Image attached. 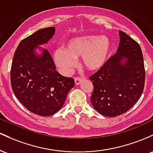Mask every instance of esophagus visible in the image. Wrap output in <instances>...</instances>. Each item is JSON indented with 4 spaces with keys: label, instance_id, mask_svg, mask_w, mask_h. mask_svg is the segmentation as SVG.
I'll list each match as a JSON object with an SVG mask.
<instances>
[{
    "label": "esophagus",
    "instance_id": "esophagus-1",
    "mask_svg": "<svg viewBox=\"0 0 153 153\" xmlns=\"http://www.w3.org/2000/svg\"><path fill=\"white\" fill-rule=\"evenodd\" d=\"M82 78H80V77H78V76H75L74 77V82H75V84H76V85H79L80 84V82H82Z\"/></svg>",
    "mask_w": 153,
    "mask_h": 153
}]
</instances>
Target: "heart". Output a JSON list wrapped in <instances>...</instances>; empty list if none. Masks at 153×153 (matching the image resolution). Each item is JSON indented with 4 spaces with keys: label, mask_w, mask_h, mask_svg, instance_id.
Instances as JSON below:
<instances>
[{
    "label": "heart",
    "mask_w": 153,
    "mask_h": 153,
    "mask_svg": "<svg viewBox=\"0 0 153 153\" xmlns=\"http://www.w3.org/2000/svg\"><path fill=\"white\" fill-rule=\"evenodd\" d=\"M113 44L105 36L88 35L68 40L63 50L53 53L55 63L65 73H68L74 66V61L82 57L83 67L90 71L102 68L111 57Z\"/></svg>",
    "instance_id": "1"
}]
</instances>
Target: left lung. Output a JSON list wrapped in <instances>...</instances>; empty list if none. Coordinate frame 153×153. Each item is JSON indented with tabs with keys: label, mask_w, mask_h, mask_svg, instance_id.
<instances>
[{
	"label": "left lung",
	"mask_w": 153,
	"mask_h": 153,
	"mask_svg": "<svg viewBox=\"0 0 153 153\" xmlns=\"http://www.w3.org/2000/svg\"><path fill=\"white\" fill-rule=\"evenodd\" d=\"M117 52L90 77L91 102L97 112L115 117L128 111L141 97L145 82L143 55L138 42L119 31ZM125 58L126 61H122Z\"/></svg>",
	"instance_id": "1"
}]
</instances>
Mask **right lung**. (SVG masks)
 Instances as JSON below:
<instances>
[{
	"label": "right lung",
	"mask_w": 153,
	"mask_h": 153,
	"mask_svg": "<svg viewBox=\"0 0 153 153\" xmlns=\"http://www.w3.org/2000/svg\"><path fill=\"white\" fill-rule=\"evenodd\" d=\"M53 27L37 30L20 42L14 53L11 68V85L19 102L30 112L49 116L62 108L68 92L74 86L71 77L56 71L54 61L46 49L36 56L35 48L48 42Z\"/></svg>",
	"instance_id": "1"
}]
</instances>
